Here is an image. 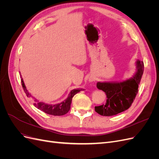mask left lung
Instances as JSON below:
<instances>
[{"mask_svg": "<svg viewBox=\"0 0 159 159\" xmlns=\"http://www.w3.org/2000/svg\"><path fill=\"white\" fill-rule=\"evenodd\" d=\"M137 71L131 79L122 82H98V89L106 93L105 103L95 107V111L102 116H112L128 109L135 99L139 85L144 70L143 61H137Z\"/></svg>", "mask_w": 159, "mask_h": 159, "instance_id": "8db88e82", "label": "left lung"}]
</instances>
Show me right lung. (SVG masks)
<instances>
[{"label": "right lung", "mask_w": 159, "mask_h": 159, "mask_svg": "<svg viewBox=\"0 0 159 159\" xmlns=\"http://www.w3.org/2000/svg\"><path fill=\"white\" fill-rule=\"evenodd\" d=\"M21 83L22 86L23 88L24 91L26 93V95L28 98L32 97V95L28 93V91L26 90V88L25 87V85L24 84V81L22 79H21ZM84 90L82 89H73L71 91V92L69 93L68 97L67 99L64 101L63 102L60 103H57L55 105L52 104H47L43 102H38V100L34 99V105L36 107H37L38 109L42 111L43 112H44L47 114L54 115V116H61V115H64L68 113L70 109V105L71 103L72 98L77 93L80 92V91ZM33 98V97H32Z\"/></svg>", "instance_id": "1"}]
</instances>
